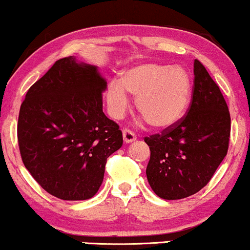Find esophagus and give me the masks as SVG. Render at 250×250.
Masks as SVG:
<instances>
[{
    "mask_svg": "<svg viewBox=\"0 0 250 250\" xmlns=\"http://www.w3.org/2000/svg\"><path fill=\"white\" fill-rule=\"evenodd\" d=\"M122 135L123 141H125V143H130V142H134L136 140V135L130 130V129H123Z\"/></svg>",
    "mask_w": 250,
    "mask_h": 250,
    "instance_id": "34e87169",
    "label": "esophagus"
}]
</instances>
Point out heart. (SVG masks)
<instances>
[{"label":"heart","instance_id":"heart-1","mask_svg":"<svg viewBox=\"0 0 250 250\" xmlns=\"http://www.w3.org/2000/svg\"><path fill=\"white\" fill-rule=\"evenodd\" d=\"M137 97V108L153 127L166 129L176 125L187 112L191 98L188 72L181 67L144 63L113 80L106 91L107 106L114 119H122L130 106L128 93Z\"/></svg>","mask_w":250,"mask_h":250}]
</instances>
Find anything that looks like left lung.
Returning a JSON list of instances; mask_svg holds the SVG:
<instances>
[{"mask_svg": "<svg viewBox=\"0 0 250 250\" xmlns=\"http://www.w3.org/2000/svg\"><path fill=\"white\" fill-rule=\"evenodd\" d=\"M187 114L162 134L144 141L151 156L147 181L157 196L180 200L209 183L227 154L230 116L220 88L198 60Z\"/></svg>", "mask_w": 250, "mask_h": 250, "instance_id": "obj_1", "label": "left lung"}]
</instances>
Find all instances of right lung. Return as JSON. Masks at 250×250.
<instances>
[{"mask_svg": "<svg viewBox=\"0 0 250 250\" xmlns=\"http://www.w3.org/2000/svg\"><path fill=\"white\" fill-rule=\"evenodd\" d=\"M106 87L97 67L68 56L28 88L21 103L17 125L21 160L55 197H93L107 158L122 146L119 125L103 112Z\"/></svg>", "mask_w": 250, "mask_h": 250, "instance_id": "right-lung-1", "label": "right lung"}]
</instances>
